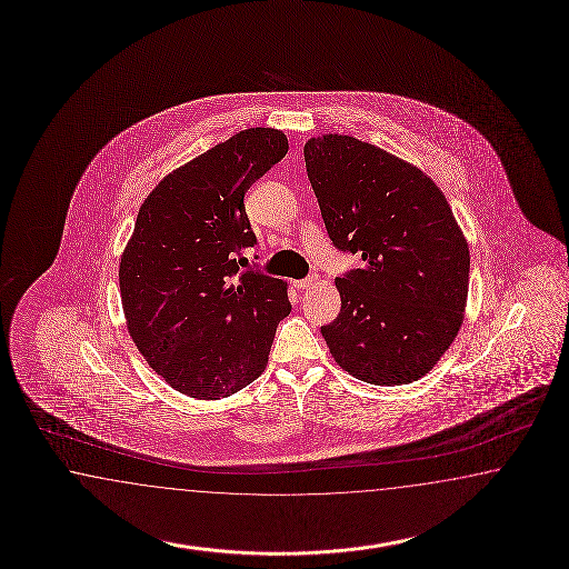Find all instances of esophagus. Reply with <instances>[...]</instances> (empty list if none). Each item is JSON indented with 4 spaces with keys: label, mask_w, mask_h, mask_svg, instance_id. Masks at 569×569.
<instances>
[{
    "label": "esophagus",
    "mask_w": 569,
    "mask_h": 569,
    "mask_svg": "<svg viewBox=\"0 0 569 569\" xmlns=\"http://www.w3.org/2000/svg\"><path fill=\"white\" fill-rule=\"evenodd\" d=\"M316 281H318V278H306L300 279V281H293V286H296L298 290H310V288L315 286Z\"/></svg>",
    "instance_id": "1"
}]
</instances>
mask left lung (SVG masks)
<instances>
[{
	"instance_id": "8db88e82",
	"label": "left lung",
	"mask_w": 569,
	"mask_h": 569,
	"mask_svg": "<svg viewBox=\"0 0 569 569\" xmlns=\"http://www.w3.org/2000/svg\"><path fill=\"white\" fill-rule=\"evenodd\" d=\"M303 161L330 240L363 259L335 281L330 355L367 383L417 381L466 318L469 244L451 206L417 164L347 134L312 137Z\"/></svg>"
}]
</instances>
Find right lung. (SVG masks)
Returning a JSON list of instances; mask_svg holds the SVG:
<instances>
[{
    "instance_id": "1",
    "label": "right lung",
    "mask_w": 569,
    "mask_h": 569,
    "mask_svg": "<svg viewBox=\"0 0 569 569\" xmlns=\"http://www.w3.org/2000/svg\"><path fill=\"white\" fill-rule=\"evenodd\" d=\"M288 152L278 128H247L177 167L140 203L120 254L127 329L152 371L196 400L239 392L266 371L288 283L242 273L253 247L244 193Z\"/></svg>"
}]
</instances>
